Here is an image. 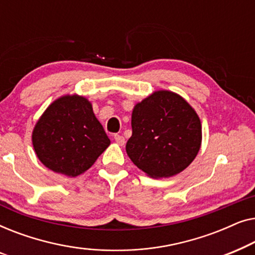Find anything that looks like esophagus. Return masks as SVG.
<instances>
[{"label": "esophagus", "instance_id": "obj_1", "mask_svg": "<svg viewBox=\"0 0 255 255\" xmlns=\"http://www.w3.org/2000/svg\"><path fill=\"white\" fill-rule=\"evenodd\" d=\"M114 139H115V141H116L118 145L123 146V145L125 144V139H124L123 135H121V134H115Z\"/></svg>", "mask_w": 255, "mask_h": 255}]
</instances>
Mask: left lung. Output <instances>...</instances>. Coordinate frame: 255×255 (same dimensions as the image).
Masks as SVG:
<instances>
[{
    "label": "left lung",
    "mask_w": 255,
    "mask_h": 255,
    "mask_svg": "<svg viewBox=\"0 0 255 255\" xmlns=\"http://www.w3.org/2000/svg\"><path fill=\"white\" fill-rule=\"evenodd\" d=\"M131 127L128 158L153 179L181 173L200 151V117L183 97L169 90H158L135 104Z\"/></svg>",
    "instance_id": "obj_1"
}]
</instances>
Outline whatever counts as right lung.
Listing matches in <instances>:
<instances>
[{"instance_id":"add662e5","label":"right lung","mask_w":255,"mask_h":255,"mask_svg":"<svg viewBox=\"0 0 255 255\" xmlns=\"http://www.w3.org/2000/svg\"><path fill=\"white\" fill-rule=\"evenodd\" d=\"M32 145L45 167L75 177L94 165L110 139L86 97L65 95L51 103L38 120Z\"/></svg>"}]
</instances>
